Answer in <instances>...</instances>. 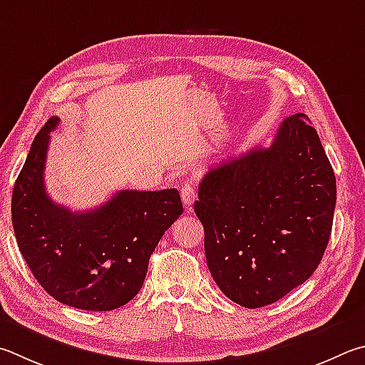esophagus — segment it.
<instances>
[{"mask_svg": "<svg viewBox=\"0 0 365 365\" xmlns=\"http://www.w3.org/2000/svg\"><path fill=\"white\" fill-rule=\"evenodd\" d=\"M180 195H182V201L185 204V207L191 209V205H193L195 200H196V187L193 182H185L183 187L180 190Z\"/></svg>", "mask_w": 365, "mask_h": 365, "instance_id": "34e87169", "label": "esophagus"}]
</instances>
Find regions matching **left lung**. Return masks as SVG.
Here are the masks:
<instances>
[{
  "label": "left lung",
  "instance_id": "8db88e82",
  "mask_svg": "<svg viewBox=\"0 0 365 365\" xmlns=\"http://www.w3.org/2000/svg\"><path fill=\"white\" fill-rule=\"evenodd\" d=\"M335 202L334 169L303 113L284 119L269 148H250L212 168L195 212L217 286L244 308L287 295L319 264Z\"/></svg>",
  "mask_w": 365,
  "mask_h": 365
}]
</instances>
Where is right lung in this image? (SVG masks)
Segmentation results:
<instances>
[{"instance_id":"1","label":"right lung","mask_w":365,"mask_h":365,"mask_svg":"<svg viewBox=\"0 0 365 365\" xmlns=\"http://www.w3.org/2000/svg\"><path fill=\"white\" fill-rule=\"evenodd\" d=\"M51 118L38 132L12 190L16 240L41 287L57 302L88 311L123 307L142 289L150 257L182 215L175 188L123 190L101 207L71 212L46 193Z\"/></svg>"}]
</instances>
